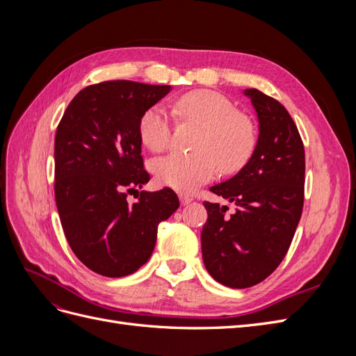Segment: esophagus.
Returning <instances> with one entry per match:
<instances>
[{
	"label": "esophagus",
	"instance_id": "obj_1",
	"mask_svg": "<svg viewBox=\"0 0 356 356\" xmlns=\"http://www.w3.org/2000/svg\"><path fill=\"white\" fill-rule=\"evenodd\" d=\"M179 200H181L182 204H184V207H186V204H188L190 202H193V199L190 196H187V195H179Z\"/></svg>",
	"mask_w": 356,
	"mask_h": 356
}]
</instances>
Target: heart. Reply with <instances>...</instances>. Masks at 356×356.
Instances as JSON below:
<instances>
[{"mask_svg":"<svg viewBox=\"0 0 356 356\" xmlns=\"http://www.w3.org/2000/svg\"><path fill=\"white\" fill-rule=\"evenodd\" d=\"M175 111L202 127L196 144L199 153H172L156 160L154 175L160 184L191 191L212 179L218 165L224 172H233L250 159L255 145L254 126L222 95L190 92L177 101ZM138 129L144 145L161 152L170 139V115L165 106L154 105L143 114Z\"/></svg>","mask_w":356,"mask_h":356,"instance_id":"b5f03b06","label":"heart"}]
</instances>
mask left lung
<instances>
[{"label": "left lung", "instance_id": "8db88e82", "mask_svg": "<svg viewBox=\"0 0 356 356\" xmlns=\"http://www.w3.org/2000/svg\"><path fill=\"white\" fill-rule=\"evenodd\" d=\"M258 118V139L246 165L211 187L236 212L204 202L202 257L215 281L250 288L275 272L294 238L305 200V147L285 106L257 89H245Z\"/></svg>", "mask_w": 356, "mask_h": 356}]
</instances>
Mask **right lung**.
I'll use <instances>...</instances> for the list:
<instances>
[{
    "label": "right lung",
    "instance_id": "1",
    "mask_svg": "<svg viewBox=\"0 0 356 356\" xmlns=\"http://www.w3.org/2000/svg\"><path fill=\"white\" fill-rule=\"evenodd\" d=\"M172 90L129 80L104 81L75 95L55 138V197L63 233L95 273L122 277L152 257L157 227L174 213V190L127 193L149 181L139 120Z\"/></svg>",
    "mask_w": 356,
    "mask_h": 356
}]
</instances>
